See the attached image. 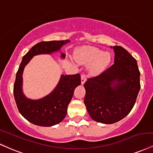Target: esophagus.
I'll return each instance as SVG.
<instances>
[{"mask_svg":"<svg viewBox=\"0 0 153 153\" xmlns=\"http://www.w3.org/2000/svg\"><path fill=\"white\" fill-rule=\"evenodd\" d=\"M86 81V76L85 74L81 75V84L83 85Z\"/></svg>","mask_w":153,"mask_h":153,"instance_id":"1","label":"esophagus"}]
</instances>
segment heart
Wrapping results in <instances>:
<instances>
[{
  "mask_svg": "<svg viewBox=\"0 0 153 153\" xmlns=\"http://www.w3.org/2000/svg\"><path fill=\"white\" fill-rule=\"evenodd\" d=\"M75 58L79 63L89 66L91 74L97 75L109 65L112 60V54L108 51L103 52L96 48L85 47L75 52Z\"/></svg>",
  "mask_w": 153,
  "mask_h": 153,
  "instance_id": "b5f03b06",
  "label": "heart"
}]
</instances>
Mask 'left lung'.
Listing matches in <instances>:
<instances>
[{"label": "left lung", "mask_w": 153, "mask_h": 153, "mask_svg": "<svg viewBox=\"0 0 153 153\" xmlns=\"http://www.w3.org/2000/svg\"><path fill=\"white\" fill-rule=\"evenodd\" d=\"M115 52L114 64L84 84V103L91 118L103 124L117 123L133 108L140 89L135 59L123 47H110Z\"/></svg>", "instance_id": "8db88e82"}]
</instances>
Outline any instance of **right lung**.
<instances>
[{"mask_svg":"<svg viewBox=\"0 0 153 153\" xmlns=\"http://www.w3.org/2000/svg\"><path fill=\"white\" fill-rule=\"evenodd\" d=\"M68 43H70L69 40L37 43L23 57L16 73L13 94L18 109L27 120L36 126L51 127L58 124L65 118L74 90L81 83L80 75L78 73L62 75L56 87L50 94L38 100H33L25 96L23 92L24 68L33 56L58 52ZM65 57V54L62 53L60 58L64 59Z\"/></svg>","mask_w":153,"mask_h":153,"instance_id":"add662e5","label":"right lung"}]
</instances>
